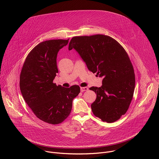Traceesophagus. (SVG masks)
Listing matches in <instances>:
<instances>
[{
  "label": "esophagus",
  "mask_w": 159,
  "mask_h": 159,
  "mask_svg": "<svg viewBox=\"0 0 159 159\" xmlns=\"http://www.w3.org/2000/svg\"><path fill=\"white\" fill-rule=\"evenodd\" d=\"M88 90V87H80V91L81 92H84V91H86V90Z\"/></svg>",
  "instance_id": "1"
}]
</instances>
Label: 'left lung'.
I'll return each instance as SVG.
<instances>
[{"label": "left lung", "mask_w": 159, "mask_h": 159, "mask_svg": "<svg viewBox=\"0 0 159 159\" xmlns=\"http://www.w3.org/2000/svg\"><path fill=\"white\" fill-rule=\"evenodd\" d=\"M73 48L90 72L103 77L101 87L90 88L97 95L91 104L93 114L107 123L118 120L129 108L135 85L126 52L116 40L104 34L73 37L69 50Z\"/></svg>", "instance_id": "1"}]
</instances>
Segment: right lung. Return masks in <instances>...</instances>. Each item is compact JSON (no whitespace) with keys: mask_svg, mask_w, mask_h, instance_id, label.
<instances>
[{"mask_svg":"<svg viewBox=\"0 0 159 159\" xmlns=\"http://www.w3.org/2000/svg\"><path fill=\"white\" fill-rule=\"evenodd\" d=\"M68 39L43 41L28 55L20 74L19 86L25 101L37 118L47 123L57 125L69 116L72 101L80 93L77 85L65 88L53 83L58 70V51Z\"/></svg>","mask_w":159,"mask_h":159,"instance_id":"right-lung-1","label":"right lung"}]
</instances>
